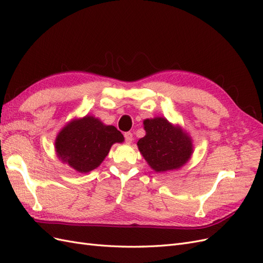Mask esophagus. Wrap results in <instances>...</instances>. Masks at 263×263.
Instances as JSON below:
<instances>
[{
  "label": "esophagus",
  "mask_w": 263,
  "mask_h": 263,
  "mask_svg": "<svg viewBox=\"0 0 263 263\" xmlns=\"http://www.w3.org/2000/svg\"><path fill=\"white\" fill-rule=\"evenodd\" d=\"M124 137L126 142H132L133 141V134L130 132H127L124 134Z\"/></svg>",
  "instance_id": "esophagus-1"
}]
</instances>
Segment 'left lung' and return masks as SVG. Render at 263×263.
<instances>
[{
  "instance_id": "8db88e82",
  "label": "left lung",
  "mask_w": 263,
  "mask_h": 263,
  "mask_svg": "<svg viewBox=\"0 0 263 263\" xmlns=\"http://www.w3.org/2000/svg\"><path fill=\"white\" fill-rule=\"evenodd\" d=\"M144 125L146 136L140 138L137 145L151 168L163 172L186 163L193 149L185 133L162 117L146 119Z\"/></svg>"
}]
</instances>
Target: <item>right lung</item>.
Here are the masks:
<instances>
[{
  "instance_id": "1",
  "label": "right lung",
  "mask_w": 263,
  "mask_h": 263,
  "mask_svg": "<svg viewBox=\"0 0 263 263\" xmlns=\"http://www.w3.org/2000/svg\"><path fill=\"white\" fill-rule=\"evenodd\" d=\"M124 136L114 126L103 125L98 118L85 116L63 128L55 139V151L63 162L79 172H90L104 160L115 142Z\"/></svg>"
}]
</instances>
